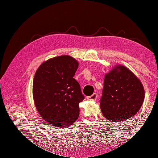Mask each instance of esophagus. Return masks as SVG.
<instances>
[{"mask_svg": "<svg viewBox=\"0 0 158 158\" xmlns=\"http://www.w3.org/2000/svg\"><path fill=\"white\" fill-rule=\"evenodd\" d=\"M97 97H98V95L96 94H94L93 95H91V96L87 97V99H89V100H95V99H97Z\"/></svg>", "mask_w": 158, "mask_h": 158, "instance_id": "34e87169", "label": "esophagus"}]
</instances>
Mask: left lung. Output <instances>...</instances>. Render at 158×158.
Here are the masks:
<instances>
[{
	"mask_svg": "<svg viewBox=\"0 0 158 158\" xmlns=\"http://www.w3.org/2000/svg\"><path fill=\"white\" fill-rule=\"evenodd\" d=\"M144 97L141 81L126 66L117 64L105 75L100 108L107 119L118 123L136 114Z\"/></svg>",
	"mask_w": 158,
	"mask_h": 158,
	"instance_id": "1",
	"label": "left lung"
}]
</instances>
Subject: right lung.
<instances>
[{"label": "right lung", "mask_w": 158, "mask_h": 158, "mask_svg": "<svg viewBox=\"0 0 158 158\" xmlns=\"http://www.w3.org/2000/svg\"><path fill=\"white\" fill-rule=\"evenodd\" d=\"M78 62L69 55L44 62L35 72L33 98L38 113L51 125L68 127L79 117L83 101L79 83L73 77Z\"/></svg>", "instance_id": "right-lung-1"}]
</instances>
